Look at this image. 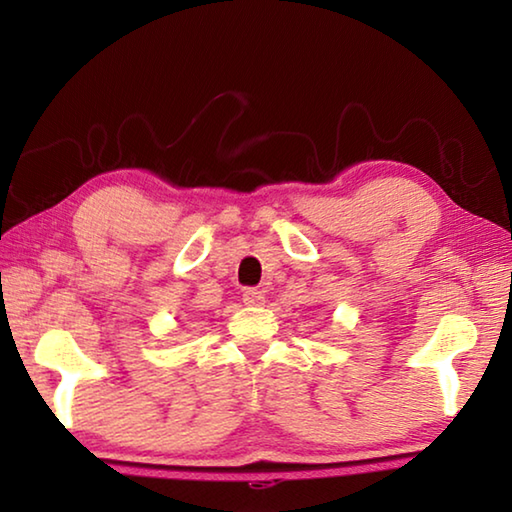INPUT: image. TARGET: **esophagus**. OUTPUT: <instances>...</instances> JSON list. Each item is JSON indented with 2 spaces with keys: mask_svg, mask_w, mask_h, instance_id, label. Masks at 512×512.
I'll list each match as a JSON object with an SVG mask.
<instances>
[{
  "mask_svg": "<svg viewBox=\"0 0 512 512\" xmlns=\"http://www.w3.org/2000/svg\"><path fill=\"white\" fill-rule=\"evenodd\" d=\"M244 302L248 307H259L266 302V296L259 289H246L244 291Z\"/></svg>",
  "mask_w": 512,
  "mask_h": 512,
  "instance_id": "esophagus-1",
  "label": "esophagus"
}]
</instances>
